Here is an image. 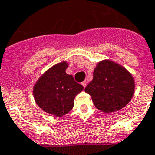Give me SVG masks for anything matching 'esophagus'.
<instances>
[{
	"mask_svg": "<svg viewBox=\"0 0 155 155\" xmlns=\"http://www.w3.org/2000/svg\"><path fill=\"white\" fill-rule=\"evenodd\" d=\"M82 85L84 86V87L85 88L86 86H87V81H86V80H84V82H82Z\"/></svg>",
	"mask_w": 155,
	"mask_h": 155,
	"instance_id": "obj_1",
	"label": "esophagus"
}]
</instances>
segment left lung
Wrapping results in <instances>:
<instances>
[{"mask_svg":"<svg viewBox=\"0 0 155 155\" xmlns=\"http://www.w3.org/2000/svg\"><path fill=\"white\" fill-rule=\"evenodd\" d=\"M135 82L125 68L110 61L97 63L93 80L85 88L96 108L105 113L117 111L132 99Z\"/></svg>","mask_w":155,"mask_h":155,"instance_id":"1","label":"left lung"}]
</instances>
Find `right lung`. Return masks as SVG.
I'll return each mask as SVG.
<instances>
[{
  "mask_svg": "<svg viewBox=\"0 0 155 155\" xmlns=\"http://www.w3.org/2000/svg\"><path fill=\"white\" fill-rule=\"evenodd\" d=\"M66 62L57 64L45 71L34 87V97L41 110L56 117L67 114L74 106V98L84 90L71 75L65 72Z\"/></svg>",
  "mask_w": 155,
  "mask_h": 155,
  "instance_id": "1",
  "label": "right lung"
}]
</instances>
